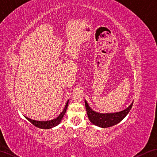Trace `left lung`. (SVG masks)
<instances>
[{
	"mask_svg": "<svg viewBox=\"0 0 157 157\" xmlns=\"http://www.w3.org/2000/svg\"><path fill=\"white\" fill-rule=\"evenodd\" d=\"M132 105L133 102L125 110L117 113H100L93 111L90 107L88 102L85 101V106L89 120L92 124L101 127L102 128H109V127L113 126L119 123L128 114V113L132 107Z\"/></svg>",
	"mask_w": 157,
	"mask_h": 157,
	"instance_id": "8db88e82",
	"label": "left lung"
}]
</instances>
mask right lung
Instances as JSON below:
<instances>
[{"mask_svg": "<svg viewBox=\"0 0 157 157\" xmlns=\"http://www.w3.org/2000/svg\"><path fill=\"white\" fill-rule=\"evenodd\" d=\"M68 102H69V101H67V102L65 108H64V109H63V111L61 113V114H60L56 119L51 120V121H36V120L31 119L27 117H25L31 123H32V124L34 126L37 127V128H38L51 129L52 128H54V127H55L56 125H58L60 123V122H61V121L63 117V116H64L65 114L67 109Z\"/></svg>", "mask_w": 157, "mask_h": 157, "instance_id": "1", "label": "right lung"}]
</instances>
